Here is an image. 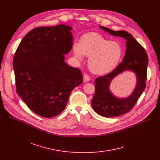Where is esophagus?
I'll list each match as a JSON object with an SVG mask.
<instances>
[{"label": "esophagus", "instance_id": "1", "mask_svg": "<svg viewBox=\"0 0 160 160\" xmlns=\"http://www.w3.org/2000/svg\"><path fill=\"white\" fill-rule=\"evenodd\" d=\"M90 80V77H89V76L88 75H87V74H84V75H83V81L85 82H88Z\"/></svg>", "mask_w": 160, "mask_h": 160}]
</instances>
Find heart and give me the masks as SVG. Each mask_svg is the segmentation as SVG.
Listing matches in <instances>:
<instances>
[{
	"mask_svg": "<svg viewBox=\"0 0 160 160\" xmlns=\"http://www.w3.org/2000/svg\"><path fill=\"white\" fill-rule=\"evenodd\" d=\"M73 54L80 61L84 56L89 58L90 70L96 75H104L118 65L123 55V49L117 42L111 41L98 33H90L84 35L80 43H74Z\"/></svg>",
	"mask_w": 160,
	"mask_h": 160,
	"instance_id": "b5f03b06",
	"label": "heart"
}]
</instances>
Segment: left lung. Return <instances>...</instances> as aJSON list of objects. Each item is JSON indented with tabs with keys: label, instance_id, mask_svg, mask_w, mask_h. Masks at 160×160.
I'll return each mask as SVG.
<instances>
[{
	"label": "left lung",
	"instance_id": "1",
	"mask_svg": "<svg viewBox=\"0 0 160 160\" xmlns=\"http://www.w3.org/2000/svg\"><path fill=\"white\" fill-rule=\"evenodd\" d=\"M99 28L112 35L123 37L127 40L125 55L122 62L110 73L96 79V92L92 100V108L98 115L108 118L117 117L128 112L144 92L148 58L144 49L130 33L126 31H114L102 26ZM128 71L136 75L135 88L128 97H117L110 90V82L118 75Z\"/></svg>",
	"mask_w": 160,
	"mask_h": 160
}]
</instances>
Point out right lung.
<instances>
[{
    "instance_id": "add662e5",
    "label": "right lung",
    "mask_w": 160,
    "mask_h": 160,
    "mask_svg": "<svg viewBox=\"0 0 160 160\" xmlns=\"http://www.w3.org/2000/svg\"><path fill=\"white\" fill-rule=\"evenodd\" d=\"M72 29L64 24L35 28L22 39L14 54L17 93L44 118L59 115L72 91L83 82L81 71L64 61L72 48Z\"/></svg>"
}]
</instances>
